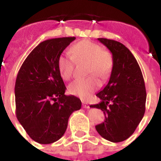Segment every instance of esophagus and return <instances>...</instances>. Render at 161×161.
<instances>
[{
    "instance_id": "esophagus-1",
    "label": "esophagus",
    "mask_w": 161,
    "mask_h": 161,
    "mask_svg": "<svg viewBox=\"0 0 161 161\" xmlns=\"http://www.w3.org/2000/svg\"><path fill=\"white\" fill-rule=\"evenodd\" d=\"M82 107L85 108V109H88V108H89V105L87 103V102H82Z\"/></svg>"
}]
</instances>
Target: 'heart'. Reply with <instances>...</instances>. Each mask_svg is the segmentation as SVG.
<instances>
[{
  "instance_id": "heart-1",
  "label": "heart",
  "mask_w": 161,
  "mask_h": 161,
  "mask_svg": "<svg viewBox=\"0 0 161 161\" xmlns=\"http://www.w3.org/2000/svg\"><path fill=\"white\" fill-rule=\"evenodd\" d=\"M70 54H63L58 61L61 76L69 80L73 75L76 62H88V74H95L102 80L107 79L113 68V58L100 45L89 40L77 42L70 48ZM100 86V82L95 75L85 79L75 80L68 86L69 93L86 99Z\"/></svg>"
}]
</instances>
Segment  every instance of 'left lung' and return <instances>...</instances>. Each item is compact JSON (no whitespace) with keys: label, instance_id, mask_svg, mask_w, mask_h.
Listing matches in <instances>:
<instances>
[{"label":"left lung","instance_id":"left-lung-1","mask_svg":"<svg viewBox=\"0 0 161 161\" xmlns=\"http://www.w3.org/2000/svg\"><path fill=\"white\" fill-rule=\"evenodd\" d=\"M112 53L113 68L107 85L97 93L101 102L90 107L101 109L105 120L97 125L104 139L119 143L128 139L143 119L147 93L141 69L130 50L121 42L97 38Z\"/></svg>","mask_w":161,"mask_h":161}]
</instances>
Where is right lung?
<instances>
[{
    "label": "right lung",
    "instance_id": "obj_1",
    "mask_svg": "<svg viewBox=\"0 0 161 161\" xmlns=\"http://www.w3.org/2000/svg\"><path fill=\"white\" fill-rule=\"evenodd\" d=\"M75 37L52 38L39 43L29 54L15 83L16 116L35 142L49 144L64 136L72 112L81 108L66 87L58 67L60 55Z\"/></svg>",
    "mask_w": 161,
    "mask_h": 161
}]
</instances>
